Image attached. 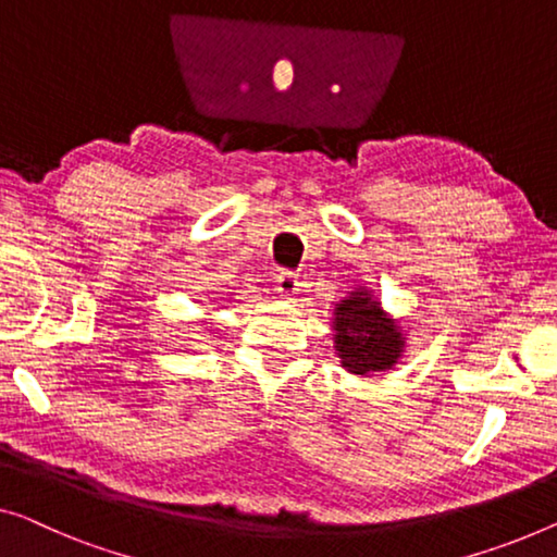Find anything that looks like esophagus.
Returning <instances> with one entry per match:
<instances>
[{
  "label": "esophagus",
  "instance_id": "esophagus-1",
  "mask_svg": "<svg viewBox=\"0 0 557 557\" xmlns=\"http://www.w3.org/2000/svg\"><path fill=\"white\" fill-rule=\"evenodd\" d=\"M300 287H302V282L295 275V272H280L275 280V289L282 297H285V300H295V295H300Z\"/></svg>",
  "mask_w": 557,
  "mask_h": 557
}]
</instances>
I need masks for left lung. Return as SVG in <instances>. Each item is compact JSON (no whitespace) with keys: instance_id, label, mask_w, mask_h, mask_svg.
Returning a JSON list of instances; mask_svg holds the SVG:
<instances>
[{"instance_id":"1","label":"left lung","mask_w":557,"mask_h":557,"mask_svg":"<svg viewBox=\"0 0 557 557\" xmlns=\"http://www.w3.org/2000/svg\"><path fill=\"white\" fill-rule=\"evenodd\" d=\"M332 339L339 364L355 377L393 370L408 350V327L385 312L370 287H352L332 310Z\"/></svg>"}]
</instances>
